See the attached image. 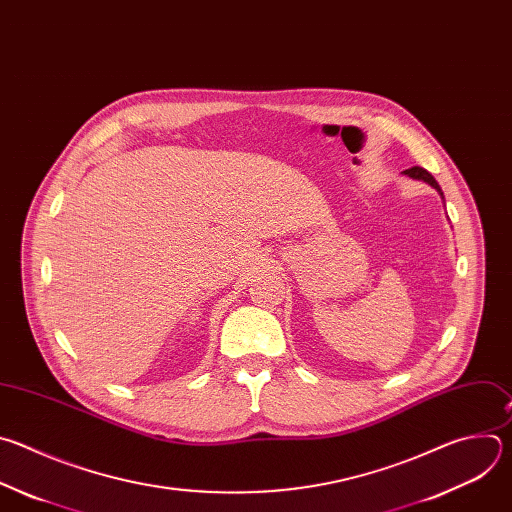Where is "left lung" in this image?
Returning a JSON list of instances; mask_svg holds the SVG:
<instances>
[{"label":"left lung","mask_w":512,"mask_h":512,"mask_svg":"<svg viewBox=\"0 0 512 512\" xmlns=\"http://www.w3.org/2000/svg\"><path fill=\"white\" fill-rule=\"evenodd\" d=\"M403 175H407V177H412V179H418V181H424V183L432 185V187L440 193V197L444 199V191H442V187L438 185V181L434 179V175H432V173H428L424 167H412V169H405V171H403Z\"/></svg>","instance_id":"8db88e82"}]
</instances>
